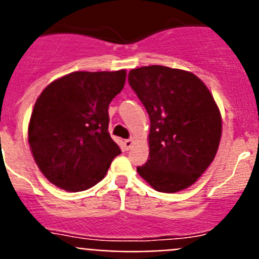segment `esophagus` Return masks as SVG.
I'll return each instance as SVG.
<instances>
[{
	"label": "esophagus",
	"mask_w": 259,
	"mask_h": 259,
	"mask_svg": "<svg viewBox=\"0 0 259 259\" xmlns=\"http://www.w3.org/2000/svg\"><path fill=\"white\" fill-rule=\"evenodd\" d=\"M132 144H134V139H127V140L124 141V146H125V149H130L132 146Z\"/></svg>",
	"instance_id": "34e87169"
}]
</instances>
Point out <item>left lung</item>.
<instances>
[{
	"instance_id": "8db88e82",
	"label": "left lung",
	"mask_w": 259,
	"mask_h": 259,
	"mask_svg": "<svg viewBox=\"0 0 259 259\" xmlns=\"http://www.w3.org/2000/svg\"><path fill=\"white\" fill-rule=\"evenodd\" d=\"M128 83L149 114V158L137 172L158 192L188 188L218 150L222 119L214 98L196 75L166 66H144Z\"/></svg>"
}]
</instances>
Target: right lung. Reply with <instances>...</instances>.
<instances>
[{"mask_svg":"<svg viewBox=\"0 0 259 259\" xmlns=\"http://www.w3.org/2000/svg\"><path fill=\"white\" fill-rule=\"evenodd\" d=\"M125 71L71 72L47 87L36 101L28 141L45 178L80 192L102 180L122 153L109 134V105L124 87Z\"/></svg>","mask_w":259,"mask_h":259,"instance_id":"right-lung-1","label":"right lung"}]
</instances>
